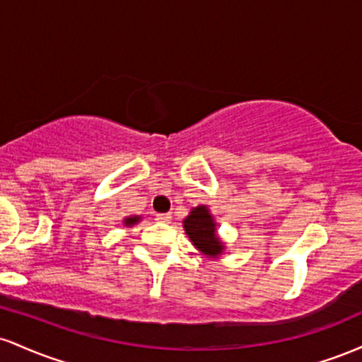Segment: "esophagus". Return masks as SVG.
Returning a JSON list of instances; mask_svg holds the SVG:
<instances>
[{
	"mask_svg": "<svg viewBox=\"0 0 362 362\" xmlns=\"http://www.w3.org/2000/svg\"><path fill=\"white\" fill-rule=\"evenodd\" d=\"M156 221H160V223H170V219H172V214H168V213H161V214H156Z\"/></svg>",
	"mask_w": 362,
	"mask_h": 362,
	"instance_id": "obj_1",
	"label": "esophagus"
}]
</instances>
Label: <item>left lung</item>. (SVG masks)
Masks as SVG:
<instances>
[{
	"instance_id": "1",
	"label": "left lung",
	"mask_w": 362,
	"mask_h": 362,
	"mask_svg": "<svg viewBox=\"0 0 362 362\" xmlns=\"http://www.w3.org/2000/svg\"><path fill=\"white\" fill-rule=\"evenodd\" d=\"M184 228L192 243L206 255L216 257L218 253H221L223 243L216 236V224L206 206L192 209V213L184 221Z\"/></svg>"
}]
</instances>
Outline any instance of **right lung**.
I'll return each mask as SVG.
<instances>
[{
    "instance_id": "obj_1",
    "label": "right lung",
    "mask_w": 362,
    "mask_h": 362,
    "mask_svg": "<svg viewBox=\"0 0 362 362\" xmlns=\"http://www.w3.org/2000/svg\"><path fill=\"white\" fill-rule=\"evenodd\" d=\"M138 221H139V218H127L124 223H126V224H134V223H138Z\"/></svg>"
}]
</instances>
